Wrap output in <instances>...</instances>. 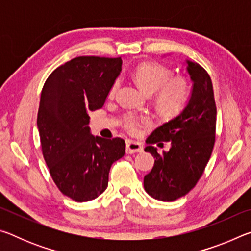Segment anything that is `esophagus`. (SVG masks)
<instances>
[{
    "label": "esophagus",
    "mask_w": 251,
    "mask_h": 251,
    "mask_svg": "<svg viewBox=\"0 0 251 251\" xmlns=\"http://www.w3.org/2000/svg\"><path fill=\"white\" fill-rule=\"evenodd\" d=\"M144 151V147L141 143L137 142H126V152L127 154H135V152H142Z\"/></svg>",
    "instance_id": "34e87169"
}]
</instances>
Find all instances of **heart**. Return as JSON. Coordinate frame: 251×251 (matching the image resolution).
<instances>
[{
	"label": "heart",
	"instance_id": "heart-1",
	"mask_svg": "<svg viewBox=\"0 0 251 251\" xmlns=\"http://www.w3.org/2000/svg\"><path fill=\"white\" fill-rule=\"evenodd\" d=\"M134 77L142 90L147 94L158 93L157 105L168 114L180 112L189 101L192 87L185 77H174V73L167 66L158 63H144L135 70ZM121 79L116 78L109 88V96H114L120 88ZM145 120H139L133 115L125 118V127L130 133H136Z\"/></svg>",
	"mask_w": 251,
	"mask_h": 251
}]
</instances>
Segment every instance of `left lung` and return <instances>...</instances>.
<instances>
[{
	"label": "left lung",
	"mask_w": 251,
	"mask_h": 251,
	"mask_svg": "<svg viewBox=\"0 0 251 251\" xmlns=\"http://www.w3.org/2000/svg\"><path fill=\"white\" fill-rule=\"evenodd\" d=\"M187 64L194 82L188 104L146 139L145 151L156 159L151 173L144 177V188L163 201H176L196 186L215 145L217 108L210 76L197 63L187 61ZM161 141L171 142V148L159 154L152 145L162 146Z\"/></svg>",
	"instance_id": "obj_1"
}]
</instances>
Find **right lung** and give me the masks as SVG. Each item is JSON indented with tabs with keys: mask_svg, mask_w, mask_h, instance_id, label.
<instances>
[{
	"mask_svg": "<svg viewBox=\"0 0 251 251\" xmlns=\"http://www.w3.org/2000/svg\"><path fill=\"white\" fill-rule=\"evenodd\" d=\"M122 63L121 57H75L54 70L42 90V152L55 185L75 201L99 197L110 166L125 154L124 139L94 137L88 127V114L103 107Z\"/></svg>",
	"mask_w": 251,
	"mask_h": 251,
	"instance_id": "1",
	"label": "right lung"
}]
</instances>
